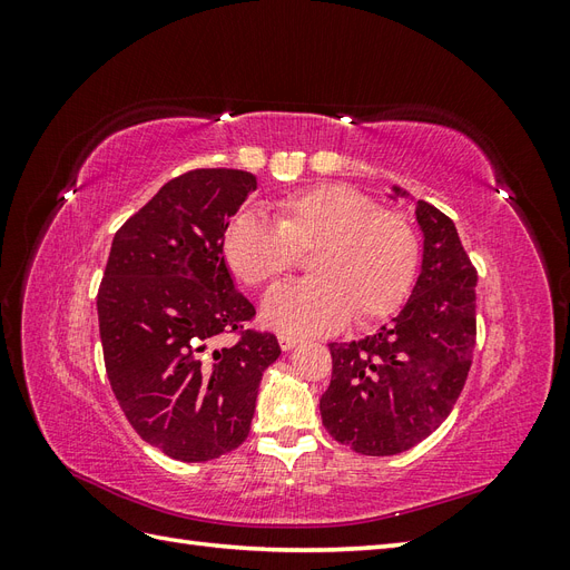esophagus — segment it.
<instances>
[{
	"label": "esophagus",
	"mask_w": 570,
	"mask_h": 570,
	"mask_svg": "<svg viewBox=\"0 0 570 570\" xmlns=\"http://www.w3.org/2000/svg\"><path fill=\"white\" fill-rule=\"evenodd\" d=\"M278 342H281L283 352H289V350H295V347H297V344H299V337H292V335H287V333H281V335H278Z\"/></svg>",
	"instance_id": "34e87169"
}]
</instances>
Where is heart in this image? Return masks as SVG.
<instances>
[{
	"instance_id": "obj_1",
	"label": "heart",
	"mask_w": 570,
	"mask_h": 570,
	"mask_svg": "<svg viewBox=\"0 0 570 570\" xmlns=\"http://www.w3.org/2000/svg\"><path fill=\"white\" fill-rule=\"evenodd\" d=\"M220 252L247 287H271L308 256L312 278L273 289L264 321L289 335L333 333L354 316L371 325L400 312L413 287L421 243L406 214L344 183L297 189L273 202V223L233 216Z\"/></svg>"
}]
</instances>
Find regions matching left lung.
Instances as JSON below:
<instances>
[{"instance_id":"obj_1","label":"left lung","mask_w":570,"mask_h":570,"mask_svg":"<svg viewBox=\"0 0 570 570\" xmlns=\"http://www.w3.org/2000/svg\"><path fill=\"white\" fill-rule=\"evenodd\" d=\"M416 218L423 264L402 312L375 335L327 344L333 377L321 419L333 440L364 456L402 454L438 430L473 361L478 273L450 216L419 199Z\"/></svg>"}]
</instances>
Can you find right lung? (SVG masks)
I'll list each match as a JSON object with an SVG mask.
<instances>
[{
    "label": "right lung",
    "mask_w": 570,
    "mask_h": 570,
    "mask_svg": "<svg viewBox=\"0 0 570 570\" xmlns=\"http://www.w3.org/2000/svg\"><path fill=\"white\" fill-rule=\"evenodd\" d=\"M256 178L197 168L168 180L118 228L97 292L105 366L128 423L166 456L197 463L249 435L258 383L281 356L239 295L220 235ZM235 332L230 348H214Z\"/></svg>",
    "instance_id": "obj_1"
}]
</instances>
